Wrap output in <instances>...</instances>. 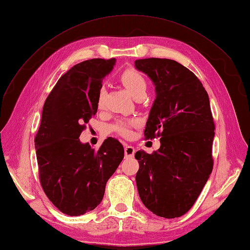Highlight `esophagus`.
Wrapping results in <instances>:
<instances>
[{
  "mask_svg": "<svg viewBox=\"0 0 250 250\" xmlns=\"http://www.w3.org/2000/svg\"><path fill=\"white\" fill-rule=\"evenodd\" d=\"M124 152H125V157H132V156L134 155L135 149H134V147H132V146L127 145V146H125Z\"/></svg>",
  "mask_w": 250,
  "mask_h": 250,
  "instance_id": "1",
  "label": "esophagus"
}]
</instances>
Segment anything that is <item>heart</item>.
Segmentation results:
<instances>
[{
    "mask_svg": "<svg viewBox=\"0 0 250 250\" xmlns=\"http://www.w3.org/2000/svg\"><path fill=\"white\" fill-rule=\"evenodd\" d=\"M120 80L122 82V84L126 88V90L129 93L132 97L137 95L138 93L142 92V90H146L147 84L146 81L144 79L142 75L133 69H128L124 71L120 76ZM103 101V90H101L100 97H99V105L102 104ZM135 124V122H120L117 126L116 129L119 133L122 135H129L130 133V125Z\"/></svg>",
    "mask_w": 250,
    "mask_h": 250,
    "instance_id": "1",
    "label": "heart"
}]
</instances>
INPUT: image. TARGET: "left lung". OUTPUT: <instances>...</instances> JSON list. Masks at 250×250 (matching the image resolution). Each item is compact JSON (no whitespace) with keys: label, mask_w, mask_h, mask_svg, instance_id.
Segmentation results:
<instances>
[{"label":"left lung","mask_w":250,"mask_h":250,"mask_svg":"<svg viewBox=\"0 0 250 250\" xmlns=\"http://www.w3.org/2000/svg\"><path fill=\"white\" fill-rule=\"evenodd\" d=\"M155 86L144 134L161 137L152 154L135 153V176L142 202L164 218L183 216L198 198L213 170L215 125L209 99L194 73L175 60L147 58L134 62Z\"/></svg>","instance_id":"obj_1"}]
</instances>
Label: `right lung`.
<instances>
[{"label":"right lung","mask_w":250,"mask_h":250,"mask_svg":"<svg viewBox=\"0 0 250 250\" xmlns=\"http://www.w3.org/2000/svg\"><path fill=\"white\" fill-rule=\"evenodd\" d=\"M116 59L82 62L59 78L43 104L35 137L40 179L50 201L63 214L80 216L103 199L105 186L124 157L118 140H105L98 151L79 140L96 115L102 80Z\"/></svg>","instance_id":"obj_1"}]
</instances>
